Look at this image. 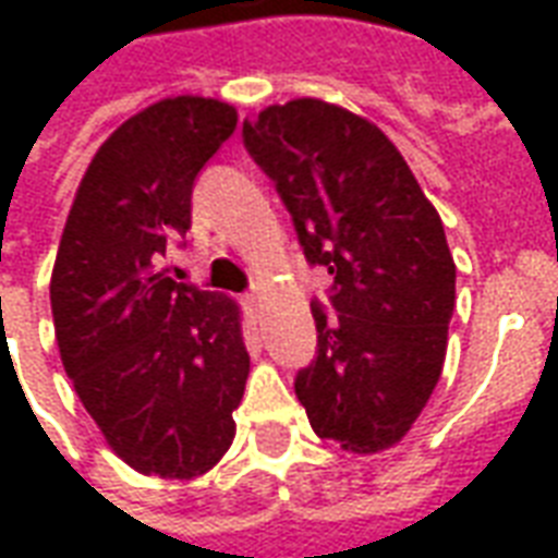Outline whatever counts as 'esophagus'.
<instances>
[{
	"mask_svg": "<svg viewBox=\"0 0 558 558\" xmlns=\"http://www.w3.org/2000/svg\"><path fill=\"white\" fill-rule=\"evenodd\" d=\"M242 304H244V311H247V316H251V319H259V311H263V304H259V295H256V292H247V295H244L242 299Z\"/></svg>",
	"mask_w": 558,
	"mask_h": 558,
	"instance_id": "esophagus-1",
	"label": "esophagus"
}]
</instances>
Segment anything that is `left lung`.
<instances>
[{
  "label": "left lung",
  "mask_w": 558,
  "mask_h": 558,
  "mask_svg": "<svg viewBox=\"0 0 558 558\" xmlns=\"http://www.w3.org/2000/svg\"><path fill=\"white\" fill-rule=\"evenodd\" d=\"M244 146L290 208L307 263L335 278L311 304L316 362L295 376L319 439L376 454L398 445L439 383L454 314L442 220L398 146L319 98L244 119Z\"/></svg>",
  "instance_id": "left-lung-1"
}]
</instances>
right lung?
I'll return each instance as SVG.
<instances>
[{
    "label": "right lung",
    "mask_w": 558,
    "mask_h": 558,
    "mask_svg": "<svg viewBox=\"0 0 558 558\" xmlns=\"http://www.w3.org/2000/svg\"><path fill=\"white\" fill-rule=\"evenodd\" d=\"M235 107L175 95L116 128L68 211L50 278L59 355L107 445L143 475L191 481L227 454L251 355L242 311L167 275L196 172Z\"/></svg>",
    "instance_id": "1"
}]
</instances>
